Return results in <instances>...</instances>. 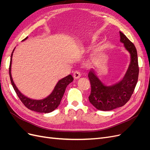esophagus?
Listing matches in <instances>:
<instances>
[{
	"instance_id": "34e87169",
	"label": "esophagus",
	"mask_w": 150,
	"mask_h": 150,
	"mask_svg": "<svg viewBox=\"0 0 150 150\" xmlns=\"http://www.w3.org/2000/svg\"><path fill=\"white\" fill-rule=\"evenodd\" d=\"M80 77H81V73L79 72V71H76L74 72V73H73V78H74V79H79V78H80Z\"/></svg>"
}]
</instances>
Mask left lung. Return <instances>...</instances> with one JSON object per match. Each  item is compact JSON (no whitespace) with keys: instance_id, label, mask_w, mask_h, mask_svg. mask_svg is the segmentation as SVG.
I'll use <instances>...</instances> for the list:
<instances>
[{"instance_id":"left-lung-1","label":"left lung","mask_w":150,"mask_h":150,"mask_svg":"<svg viewBox=\"0 0 150 150\" xmlns=\"http://www.w3.org/2000/svg\"><path fill=\"white\" fill-rule=\"evenodd\" d=\"M120 41L131 56L128 69L121 81L111 86H105L92 71L88 74L91 91L89 96V102L97 110L111 111L121 107L128 102L134 92L137 84L139 67L137 51L134 45L120 32Z\"/></svg>"}]
</instances>
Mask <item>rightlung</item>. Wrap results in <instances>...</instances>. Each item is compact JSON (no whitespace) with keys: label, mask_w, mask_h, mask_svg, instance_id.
Here are the masks:
<instances>
[{"label":"right lung","mask_w":150,"mask_h":150,"mask_svg":"<svg viewBox=\"0 0 150 150\" xmlns=\"http://www.w3.org/2000/svg\"><path fill=\"white\" fill-rule=\"evenodd\" d=\"M28 39V37L25 38L23 40ZM14 51V49H13ZM13 52L11 54V58L10 61V66H9V76L11 81V84L13 86V89L17 95L19 97V99L21 102L24 104V106L28 108L29 110L34 111L38 112H44L48 113L53 111L59 105L61 99L63 97V95L64 94L67 85L70 84L73 81V78L72 76L69 74L65 78H62V79L58 81V83L56 85L52 93L49 95L47 98L43 99H40V100H35V99H32L28 97L25 96L24 94H22L19 89H17L16 86L13 83L12 75H11V64H12V57Z\"/></svg>","instance_id":"1"}]
</instances>
